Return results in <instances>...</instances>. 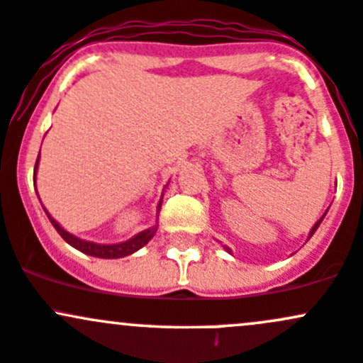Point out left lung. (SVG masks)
<instances>
[{
	"label": "left lung",
	"instance_id": "left-lung-1",
	"mask_svg": "<svg viewBox=\"0 0 363 363\" xmlns=\"http://www.w3.org/2000/svg\"><path fill=\"white\" fill-rule=\"evenodd\" d=\"M323 216H325V214H323ZM323 216H322V218H320V220H318V221H317V223H315V225H313V228H311V230H310V235H308V239H310V237H311V235H313V233H315V232H317V228H318V225H320V223H322V220H323ZM227 251H228V252H230V249H228V247H227Z\"/></svg>",
	"mask_w": 363,
	"mask_h": 363
}]
</instances>
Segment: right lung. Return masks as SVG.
<instances>
[{
	"instance_id": "1",
	"label": "right lung",
	"mask_w": 363,
	"mask_h": 363,
	"mask_svg": "<svg viewBox=\"0 0 363 363\" xmlns=\"http://www.w3.org/2000/svg\"><path fill=\"white\" fill-rule=\"evenodd\" d=\"M38 162H40V157H38L36 166H34V180H36ZM161 204H162V199H161V201H159L157 213H159V209H161ZM45 211H46V209H45ZM46 216H48V220L52 221V225H53V227H55L57 232L60 233V237L65 240V242L71 244L72 247H76L77 251L84 252V255L95 256V258H105V259L124 258V256L133 255V252L138 251V249H142L143 245L149 242L152 237L155 235V232H157V225H155V227L147 228V230H143V232L136 233L135 237H131V239L126 240V242H119V244H96V242H89V240H83V239H79V237H76V235H72V233H69L67 230L62 228L60 225H58L57 221L53 220L52 216H50L48 211H46Z\"/></svg>"
}]
</instances>
